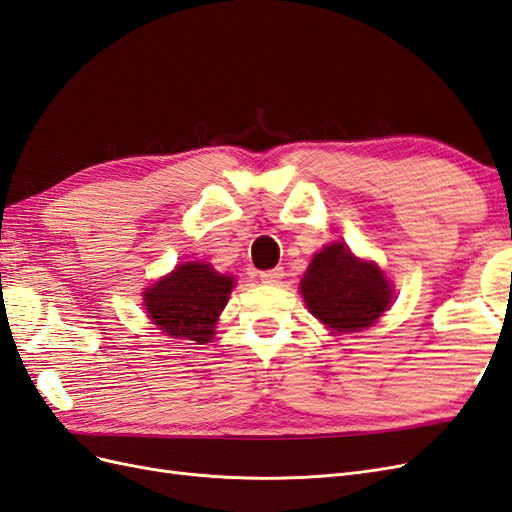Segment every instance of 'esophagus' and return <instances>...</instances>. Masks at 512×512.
I'll return each instance as SVG.
<instances>
[{
	"label": "esophagus",
	"mask_w": 512,
	"mask_h": 512,
	"mask_svg": "<svg viewBox=\"0 0 512 512\" xmlns=\"http://www.w3.org/2000/svg\"><path fill=\"white\" fill-rule=\"evenodd\" d=\"M260 280L265 284H280L284 280V269L275 267V269H269V271H260Z\"/></svg>",
	"instance_id": "obj_1"
}]
</instances>
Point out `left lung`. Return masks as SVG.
<instances>
[{
  "instance_id": "8db88e82",
  "label": "left lung",
  "mask_w": 512,
  "mask_h": 512,
  "mask_svg": "<svg viewBox=\"0 0 512 512\" xmlns=\"http://www.w3.org/2000/svg\"><path fill=\"white\" fill-rule=\"evenodd\" d=\"M301 294L309 312L335 331L371 327L391 303V286L382 271L361 262L344 243L327 245L314 256Z\"/></svg>"
}]
</instances>
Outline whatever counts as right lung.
Instances as JSON below:
<instances>
[{
  "mask_svg": "<svg viewBox=\"0 0 512 512\" xmlns=\"http://www.w3.org/2000/svg\"><path fill=\"white\" fill-rule=\"evenodd\" d=\"M235 280L205 262H185L145 292L147 314L170 337L205 344L226 307Z\"/></svg>",
  "mask_w": 512,
  "mask_h": 512,
  "instance_id": "right-lung-1",
  "label": "right lung"
}]
</instances>
